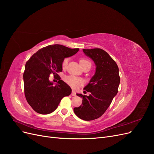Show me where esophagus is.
<instances>
[{
	"mask_svg": "<svg viewBox=\"0 0 154 154\" xmlns=\"http://www.w3.org/2000/svg\"><path fill=\"white\" fill-rule=\"evenodd\" d=\"M71 95H72V96H76V92H74V91H72Z\"/></svg>",
	"mask_w": 154,
	"mask_h": 154,
	"instance_id": "34e87169",
	"label": "esophagus"
}]
</instances>
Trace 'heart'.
<instances>
[{"instance_id": "1", "label": "heart", "mask_w": 154, "mask_h": 154, "mask_svg": "<svg viewBox=\"0 0 154 154\" xmlns=\"http://www.w3.org/2000/svg\"><path fill=\"white\" fill-rule=\"evenodd\" d=\"M68 62H69V58H66L63 59L62 62V67L63 68L66 67V66L68 64ZM80 65L82 67H85V66H87V65H90V66H91V62L88 61V60H86V59L81 60ZM64 80L69 86H71L72 88H74V89H76V88H78L82 84H83V83L82 79L76 76H67L64 78Z\"/></svg>"}]
</instances>
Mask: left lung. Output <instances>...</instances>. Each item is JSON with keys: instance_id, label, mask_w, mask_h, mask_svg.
Segmentation results:
<instances>
[{"instance_id": "8db88e82", "label": "left lung", "mask_w": 154, "mask_h": 154, "mask_svg": "<svg viewBox=\"0 0 154 154\" xmlns=\"http://www.w3.org/2000/svg\"><path fill=\"white\" fill-rule=\"evenodd\" d=\"M83 51L94 62L96 71L83 88L90 94H76L83 99L82 105L74 108V112L79 118L91 121L101 117L109 108L118 92L120 78L117 64L106 51L98 48Z\"/></svg>"}]
</instances>
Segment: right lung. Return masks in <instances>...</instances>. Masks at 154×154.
Masks as SVG:
<instances>
[{
  "mask_svg": "<svg viewBox=\"0 0 154 154\" xmlns=\"http://www.w3.org/2000/svg\"><path fill=\"white\" fill-rule=\"evenodd\" d=\"M78 51L60 44L48 45L38 50L26 62L23 75L25 96L36 112H53L63 97L71 94V87L60 80L57 72L62 71L63 59L72 57ZM51 73L59 79L55 86L49 81Z\"/></svg>",
  "mask_w": 154,
  "mask_h": 154,
  "instance_id": "add662e5",
  "label": "right lung"
}]
</instances>
